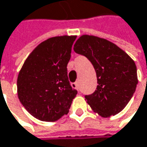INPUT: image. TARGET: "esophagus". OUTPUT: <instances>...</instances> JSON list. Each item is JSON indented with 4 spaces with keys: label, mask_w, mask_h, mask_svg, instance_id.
<instances>
[{
    "label": "esophagus",
    "mask_w": 147,
    "mask_h": 147,
    "mask_svg": "<svg viewBox=\"0 0 147 147\" xmlns=\"http://www.w3.org/2000/svg\"><path fill=\"white\" fill-rule=\"evenodd\" d=\"M71 85H72V87H73L74 88H76V90H80V82H75V83H72Z\"/></svg>",
    "instance_id": "34e87169"
}]
</instances>
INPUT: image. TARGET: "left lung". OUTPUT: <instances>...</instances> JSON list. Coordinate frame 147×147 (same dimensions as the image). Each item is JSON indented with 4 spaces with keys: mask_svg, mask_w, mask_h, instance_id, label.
<instances>
[{
    "mask_svg": "<svg viewBox=\"0 0 147 147\" xmlns=\"http://www.w3.org/2000/svg\"><path fill=\"white\" fill-rule=\"evenodd\" d=\"M73 49L91 61L97 74V90L85 97L92 110L103 118L122 111L138 83L135 61L115 44L93 35H82Z\"/></svg>",
    "mask_w": 147,
    "mask_h": 147,
    "instance_id": "8db88e82",
    "label": "left lung"
}]
</instances>
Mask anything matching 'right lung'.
Returning a JSON list of instances; mask_svg holds the SVG:
<instances>
[{
    "instance_id": "obj_1",
    "label": "right lung",
    "mask_w": 147,
    "mask_h": 147,
    "mask_svg": "<svg viewBox=\"0 0 147 147\" xmlns=\"http://www.w3.org/2000/svg\"><path fill=\"white\" fill-rule=\"evenodd\" d=\"M76 38V35H63L40 43L19 71L18 98L26 110L41 121L54 122L67 114L76 96L66 68Z\"/></svg>"
}]
</instances>
